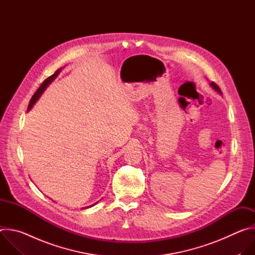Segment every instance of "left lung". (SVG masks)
Instances as JSON below:
<instances>
[{"label": "left lung", "mask_w": 255, "mask_h": 255, "mask_svg": "<svg viewBox=\"0 0 255 255\" xmlns=\"http://www.w3.org/2000/svg\"><path fill=\"white\" fill-rule=\"evenodd\" d=\"M211 86H212V87H213V88H214V89H215V90H216L218 93H221V90H220V88L218 87V86H217V85H216L214 82H212V83H211Z\"/></svg>", "instance_id": "8db88e82"}]
</instances>
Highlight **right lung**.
Instances as JSON below:
<instances>
[{"instance_id":"obj_1","label":"right lung","mask_w":255,"mask_h":255,"mask_svg":"<svg viewBox=\"0 0 255 255\" xmlns=\"http://www.w3.org/2000/svg\"><path fill=\"white\" fill-rule=\"evenodd\" d=\"M59 71H60V69H58V70H56L54 74L52 75V76H50L49 78H47L46 80H44V82L40 85V87H39V89L35 92V94L33 95V97L31 98V100H30V103H29V106H28V111L30 110V109L33 107V105L36 103V101H37L38 99H39V97L41 96V94L45 91V89L47 88V86L58 76V74H59ZM97 204V203H96ZM94 206V205H93ZM90 207H92V206H90ZM87 208H89V207H87Z\"/></svg>"}]
</instances>
